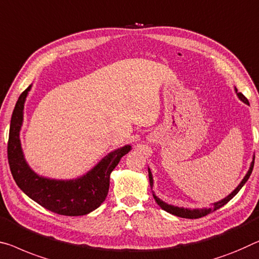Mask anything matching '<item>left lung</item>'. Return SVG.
Returning a JSON list of instances; mask_svg holds the SVG:
<instances>
[{
    "label": "left lung",
    "instance_id": "8db88e82",
    "mask_svg": "<svg viewBox=\"0 0 259 259\" xmlns=\"http://www.w3.org/2000/svg\"><path fill=\"white\" fill-rule=\"evenodd\" d=\"M234 90H235V94L236 96L238 97V99L240 101H242L244 103V104H249L248 99H246L243 95H242L241 93H238L237 88L235 87L234 88ZM253 163H254V154L252 156V161L251 163H250V166H249V170L248 172L245 174V176L243 177V180L241 181L240 184H238L235 189H234L233 192H230L228 196L225 197L224 199H221V200L219 201H215L214 204H212V206H209V207H201V208H188V207H178V206H175V205H171V204H168V202L163 201L162 199L158 198L156 194H155V192L153 191V197L155 199V201L157 202V205L160 206V207L162 209H164L165 212H168L170 214H172V215H176V217H180V218H185V219H198V218H201V217H205L207 215V214L212 213L213 210H217L220 207H222V206H225L227 202H228L229 200H232V199L236 196V194L238 193V191H240L242 188H243V185L246 183V181L249 180L250 175H251L252 172V169H253ZM148 176H149V183H150V189L153 190V185H154V180H153V175H152V171H150V169L148 168Z\"/></svg>",
    "mask_w": 259,
    "mask_h": 259
}]
</instances>
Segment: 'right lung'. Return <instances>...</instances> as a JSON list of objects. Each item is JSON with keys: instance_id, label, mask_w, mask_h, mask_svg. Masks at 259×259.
I'll return each instance as SVG.
<instances>
[{"instance_id": "add662e5", "label": "right lung", "mask_w": 259, "mask_h": 259, "mask_svg": "<svg viewBox=\"0 0 259 259\" xmlns=\"http://www.w3.org/2000/svg\"><path fill=\"white\" fill-rule=\"evenodd\" d=\"M32 84L23 91L16 103L10 121L8 160L11 174L27 197L46 209L61 215L78 217L93 212L105 200L109 192L110 174L120 158L132 149L126 145L105 155L84 175L70 180H57L35 172L26 162L21 143L24 105Z\"/></svg>"}]
</instances>
